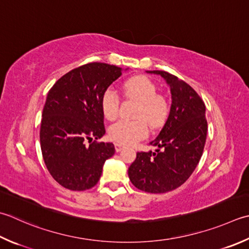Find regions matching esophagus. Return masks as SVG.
Returning a JSON list of instances; mask_svg holds the SVG:
<instances>
[{"instance_id": "obj_1", "label": "esophagus", "mask_w": 249, "mask_h": 249, "mask_svg": "<svg viewBox=\"0 0 249 249\" xmlns=\"http://www.w3.org/2000/svg\"><path fill=\"white\" fill-rule=\"evenodd\" d=\"M114 148H115L116 152H120V151H122V150L124 149V145L121 144V143H115V144H114Z\"/></svg>"}]
</instances>
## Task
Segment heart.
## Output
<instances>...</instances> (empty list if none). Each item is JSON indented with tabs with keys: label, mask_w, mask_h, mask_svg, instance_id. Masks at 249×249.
<instances>
[{
	"label": "heart",
	"mask_w": 249,
	"mask_h": 249,
	"mask_svg": "<svg viewBox=\"0 0 249 249\" xmlns=\"http://www.w3.org/2000/svg\"><path fill=\"white\" fill-rule=\"evenodd\" d=\"M122 91L127 99L137 102L135 121H119L109 128L110 138L121 144H134L147 137L148 128L158 129L165 124L169 114V104L163 95L157 94V86L149 77L133 76L122 84ZM100 107L106 119L113 120L119 112L120 97L114 90L107 89L101 96Z\"/></svg>",
	"instance_id": "obj_1"
}]
</instances>
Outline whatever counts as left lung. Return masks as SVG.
Masks as SVG:
<instances>
[{"label":"left lung","mask_w":249,"mask_h":249,"mask_svg":"<svg viewBox=\"0 0 249 249\" xmlns=\"http://www.w3.org/2000/svg\"><path fill=\"white\" fill-rule=\"evenodd\" d=\"M166 80L172 92L168 119L150 144L155 152H138L128 168L131 183L148 193H165L187 181L201 160L207 135L205 104L191 86L166 71H148Z\"/></svg>","instance_id":"left-lung-1"}]
</instances>
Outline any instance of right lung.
<instances>
[{
  "label": "right lung",
  "instance_id": "1",
  "mask_svg": "<svg viewBox=\"0 0 249 249\" xmlns=\"http://www.w3.org/2000/svg\"><path fill=\"white\" fill-rule=\"evenodd\" d=\"M122 75L120 67L90 62L66 73L47 94L40 142L44 163L63 188L84 191L96 186L106 160L114 154L106 134L100 100Z\"/></svg>",
  "mask_w": 249,
  "mask_h": 249
}]
</instances>
